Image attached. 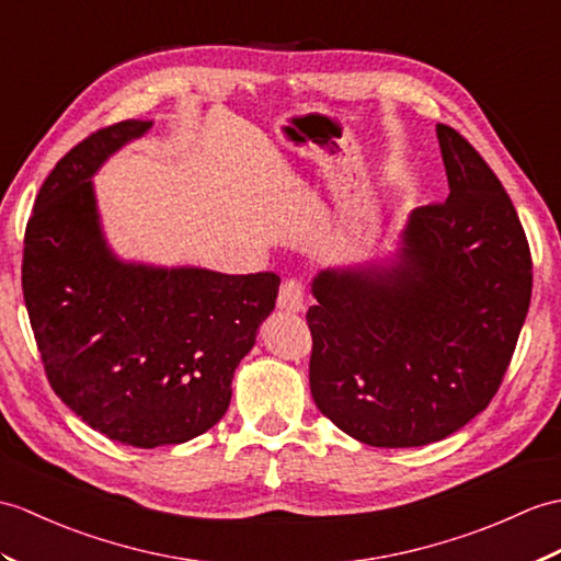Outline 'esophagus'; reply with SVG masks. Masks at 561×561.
<instances>
[{
	"mask_svg": "<svg viewBox=\"0 0 561 561\" xmlns=\"http://www.w3.org/2000/svg\"><path fill=\"white\" fill-rule=\"evenodd\" d=\"M277 306L286 312H298L304 308V284H301V279L289 277V279L282 282Z\"/></svg>",
	"mask_w": 561,
	"mask_h": 561,
	"instance_id": "esophagus-1",
	"label": "esophagus"
}]
</instances>
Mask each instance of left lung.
Listing matches in <instances>:
<instances>
[{
    "instance_id": "1",
    "label": "left lung",
    "mask_w": 561,
    "mask_h": 561,
    "mask_svg": "<svg viewBox=\"0 0 561 561\" xmlns=\"http://www.w3.org/2000/svg\"><path fill=\"white\" fill-rule=\"evenodd\" d=\"M437 140L449 198L415 207L399 263L312 282L310 394L370 447H423L488 409L530 306L512 198L459 131L437 124Z\"/></svg>"
}]
</instances>
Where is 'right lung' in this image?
I'll return each instance as SVG.
<instances>
[{
	"label": "right lung",
	"mask_w": 561,
	"mask_h": 561,
	"mask_svg": "<svg viewBox=\"0 0 561 561\" xmlns=\"http://www.w3.org/2000/svg\"><path fill=\"white\" fill-rule=\"evenodd\" d=\"M150 122L104 126L51 169L25 225L21 286L45 375L90 427L122 445H179L227 413L231 377L279 291L275 272L119 263L90 176Z\"/></svg>",
	"instance_id": "1"
}]
</instances>
